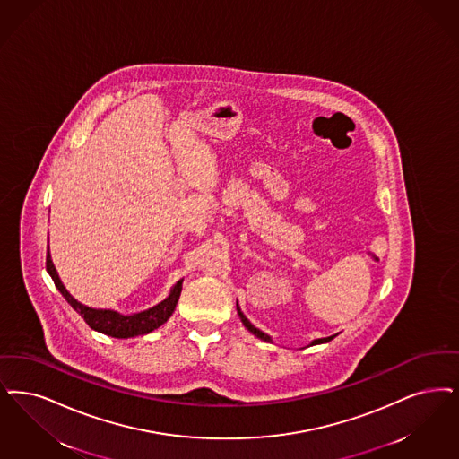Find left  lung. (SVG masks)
I'll return each mask as SVG.
<instances>
[{"label": "left lung", "instance_id": "8db88e82", "mask_svg": "<svg viewBox=\"0 0 459 459\" xmlns=\"http://www.w3.org/2000/svg\"><path fill=\"white\" fill-rule=\"evenodd\" d=\"M238 317H240V321H242V325L247 328V330L251 331L255 336H257L259 340H263V342H272V336H268L266 333H263L261 330H257L256 326L255 325H251V321L242 314V311H240V307H238ZM334 336H328V338H317V340H312L311 345L309 347H312V345H321V343H328V342H331Z\"/></svg>", "mask_w": 459, "mask_h": 459}]
</instances>
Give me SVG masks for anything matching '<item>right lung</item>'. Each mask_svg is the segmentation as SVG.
Returning <instances> with one entry per match:
<instances>
[{
    "instance_id": "obj_1",
    "label": "right lung",
    "mask_w": 459,
    "mask_h": 459,
    "mask_svg": "<svg viewBox=\"0 0 459 459\" xmlns=\"http://www.w3.org/2000/svg\"><path fill=\"white\" fill-rule=\"evenodd\" d=\"M46 270L53 278L56 289L66 299V302L74 307V311L85 319V323L92 330L104 333L112 338H133V336H140V334H148V333L160 328L172 316V312L178 306L181 290H183V278H181L174 283L169 295L157 306L150 307L147 311L121 314V312L112 311V309H93V307L78 302L74 295L66 290V287L63 285L61 278L56 272L55 263H53L51 253H49V244H48V256H46Z\"/></svg>"
}]
</instances>
